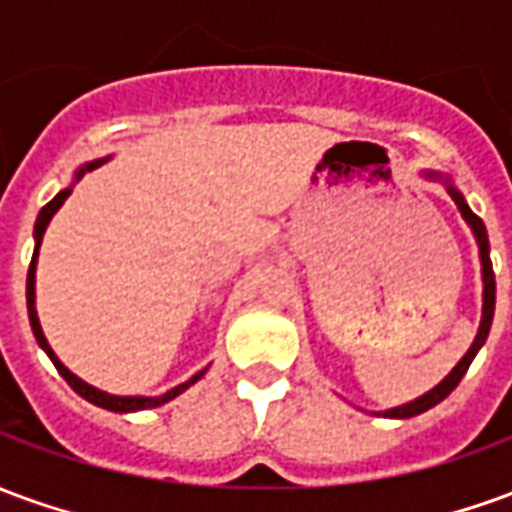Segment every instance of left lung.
Here are the masks:
<instances>
[{"instance_id": "left-lung-1", "label": "left lung", "mask_w": 512, "mask_h": 512, "mask_svg": "<svg viewBox=\"0 0 512 512\" xmlns=\"http://www.w3.org/2000/svg\"><path fill=\"white\" fill-rule=\"evenodd\" d=\"M422 178L428 180H439L444 183V189L447 194L452 197V202L458 205V211H461L463 222L472 227V235L474 241H477V249H480V271H483V315H480V329L474 334V343L469 345V351L461 356V362L452 367L447 376L441 378L439 384L433 386L430 392L425 395H419L417 400H411V403H403V406H395V408H386V411H378V417H389V419H408V417H417L422 411H428L433 408L436 403H441L444 397L450 395L455 386L461 384V378L466 376V370L472 365V359L477 356V351L483 348L485 340H488V332H491V321H494V307H496V282H494V268H491V246H488V233H485V224L483 219L477 216V213L466 205L463 200V194L455 189V183H452L450 175H441V172H433V169H422L419 172Z\"/></svg>"}]
</instances>
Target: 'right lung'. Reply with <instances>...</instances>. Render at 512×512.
Segmentation results:
<instances>
[{
  "mask_svg": "<svg viewBox=\"0 0 512 512\" xmlns=\"http://www.w3.org/2000/svg\"><path fill=\"white\" fill-rule=\"evenodd\" d=\"M109 161V156L106 158H95V161H87V164H82V167L73 172V180L71 186H65V189L54 197V200L49 202V205H43L38 213V222H35V252H32V263H29V274H27V310H29V323H32V334H35V340H38V345L49 354V359L54 362V367L60 370V376L71 384V389L76 392V395H82L84 400H90V403H95V406L106 408V411H117V414H131V411H145V408H158L164 406V403H169V400H175V397L180 395V392H186L191 384H197L205 373H208V367H202L200 373H194V376L186 381V384H178L172 386L169 392H164V395H156V397H145V395H112V392H104V389H98V386L87 384V381H82V378L76 376V373H71L68 367L62 365L60 359H57V354L51 351L49 340H46V334H43V329H40V321H38V310H35V268H38V252H40V244H43V233H46V227H49L51 216L60 211L62 202L71 197L73 186L79 183V180L87 175V172H93V169H98L101 164H106Z\"/></svg>",
  "mask_w": 512,
  "mask_h": 512,
  "instance_id": "1",
  "label": "right lung"
}]
</instances>
